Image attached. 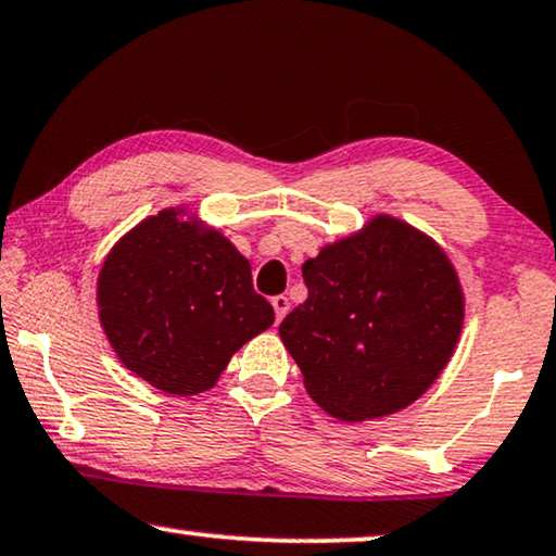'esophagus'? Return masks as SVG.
<instances>
[{"mask_svg":"<svg viewBox=\"0 0 556 556\" xmlns=\"http://www.w3.org/2000/svg\"><path fill=\"white\" fill-rule=\"evenodd\" d=\"M271 307H275V315H277V323H281L285 319V315L289 312V300L285 294H277L271 296Z\"/></svg>","mask_w":556,"mask_h":556,"instance_id":"34e87169","label":"esophagus"}]
</instances>
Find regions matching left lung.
Segmentation results:
<instances>
[{
	"instance_id": "1",
	"label": "left lung",
	"mask_w": 556,
	"mask_h": 556,
	"mask_svg": "<svg viewBox=\"0 0 556 556\" xmlns=\"http://www.w3.org/2000/svg\"><path fill=\"white\" fill-rule=\"evenodd\" d=\"M307 300L279 325L312 401L340 420L405 408L456 348L464 294L431 239L390 216L302 267Z\"/></svg>"
}]
</instances>
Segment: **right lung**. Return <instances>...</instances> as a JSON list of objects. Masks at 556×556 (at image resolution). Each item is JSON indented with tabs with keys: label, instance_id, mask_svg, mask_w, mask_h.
Wrapping results in <instances>:
<instances>
[{
	"label": "right lung",
	"instance_id": "obj_1",
	"mask_svg": "<svg viewBox=\"0 0 556 556\" xmlns=\"http://www.w3.org/2000/svg\"><path fill=\"white\" fill-rule=\"evenodd\" d=\"M100 323L123 365L170 395L208 390L237 350L275 323L229 239L168 208L108 254Z\"/></svg>",
	"mask_w": 556,
	"mask_h": 556
}]
</instances>
